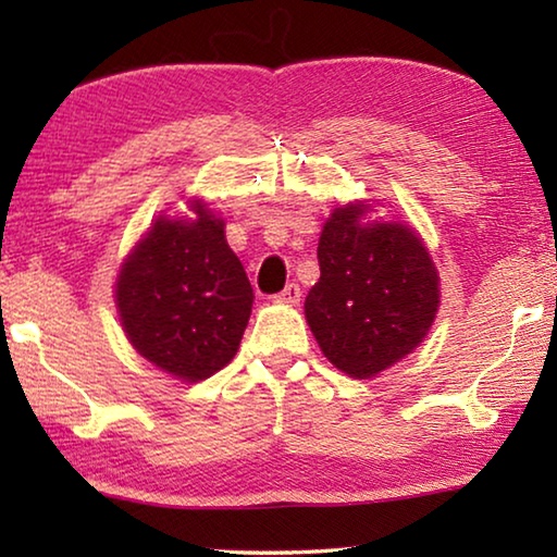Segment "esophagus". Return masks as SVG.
Here are the masks:
<instances>
[{"label":"esophagus","instance_id":"esophagus-1","mask_svg":"<svg viewBox=\"0 0 557 557\" xmlns=\"http://www.w3.org/2000/svg\"><path fill=\"white\" fill-rule=\"evenodd\" d=\"M275 301H280V305H299L301 299V287L297 285V282H289V285L280 292V295L272 297Z\"/></svg>","mask_w":557,"mask_h":557}]
</instances>
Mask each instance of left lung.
<instances>
[{"mask_svg":"<svg viewBox=\"0 0 557 557\" xmlns=\"http://www.w3.org/2000/svg\"><path fill=\"white\" fill-rule=\"evenodd\" d=\"M361 203L336 209L319 238V277L305 314L324 356L371 379L418 346L440 307L437 270L403 223H358Z\"/></svg>","mask_w":557,"mask_h":557,"instance_id":"obj_1","label":"left lung"}]
</instances>
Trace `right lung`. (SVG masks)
I'll return each instance as SVG.
<instances>
[{
	"label": "right lung",
	"instance_id": "add662e5",
	"mask_svg": "<svg viewBox=\"0 0 557 557\" xmlns=\"http://www.w3.org/2000/svg\"><path fill=\"white\" fill-rule=\"evenodd\" d=\"M196 221L159 219L117 275L129 344L159 369L196 383L238 351L252 287L225 243L223 221L201 203Z\"/></svg>",
	"mask_w": 557,
	"mask_h": 557
}]
</instances>
